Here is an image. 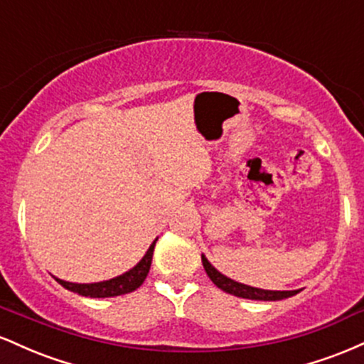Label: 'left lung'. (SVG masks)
Instances as JSON below:
<instances>
[{
    "mask_svg": "<svg viewBox=\"0 0 364 364\" xmlns=\"http://www.w3.org/2000/svg\"><path fill=\"white\" fill-rule=\"evenodd\" d=\"M202 263L203 269L210 281L215 284L219 289H223L224 292H229V294L237 296V298H245V299H255V301H279V299H286L291 298V296L298 294L299 291H269V289H260V287H253V286H246V284H241L237 281H232L229 279L228 275L220 274L219 270L212 265L210 262L207 260L205 255H202Z\"/></svg>",
    "mask_w": 364,
    "mask_h": 364,
    "instance_id": "left-lung-1",
    "label": "left lung"
}]
</instances>
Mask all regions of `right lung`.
<instances>
[{"instance_id":"add662e5","label":"right lung","mask_w":364,"mask_h":364,"mask_svg":"<svg viewBox=\"0 0 364 364\" xmlns=\"http://www.w3.org/2000/svg\"><path fill=\"white\" fill-rule=\"evenodd\" d=\"M156 241H152V245L149 246L147 253L144 255V258L136 263L133 269H129L128 272L118 275V277H112L109 281H101V282H92V284H78V282H68L61 281V279L54 277L58 282L61 284L65 289L77 292L80 296H87V298H112V296H121L133 292L135 289L144 284L145 277H147L150 270V263H152V255H154V246Z\"/></svg>"}]
</instances>
